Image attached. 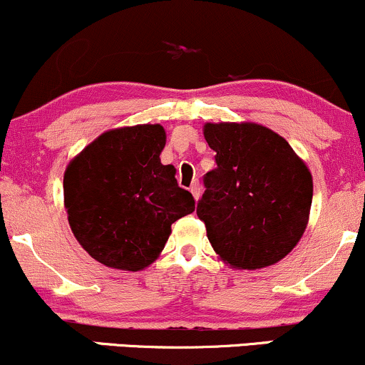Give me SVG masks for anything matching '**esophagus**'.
Listing matches in <instances>:
<instances>
[{
    "mask_svg": "<svg viewBox=\"0 0 365 365\" xmlns=\"http://www.w3.org/2000/svg\"><path fill=\"white\" fill-rule=\"evenodd\" d=\"M190 192H192V195H194V199L199 200V197H200V185H199V182L192 183Z\"/></svg>",
    "mask_w": 365,
    "mask_h": 365,
    "instance_id": "34e87169",
    "label": "esophagus"
}]
</instances>
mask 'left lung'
Wrapping results in <instances>:
<instances>
[{"mask_svg": "<svg viewBox=\"0 0 365 365\" xmlns=\"http://www.w3.org/2000/svg\"><path fill=\"white\" fill-rule=\"evenodd\" d=\"M216 168L204 177L197 216L215 252L238 269L282 261L302 238L312 175L287 140L257 123H206Z\"/></svg>", "mask_w": 365, "mask_h": 365, "instance_id": "obj_1", "label": "left lung"}]
</instances>
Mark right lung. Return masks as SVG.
<instances>
[{"mask_svg":"<svg viewBox=\"0 0 365 365\" xmlns=\"http://www.w3.org/2000/svg\"><path fill=\"white\" fill-rule=\"evenodd\" d=\"M161 125L104 132L72 159L63 178L68 223L91 257L108 267L140 271L158 259L171 225L195 209L163 165Z\"/></svg>","mask_w":365,"mask_h":365,"instance_id":"obj_1","label":"right lung"}]
</instances>
